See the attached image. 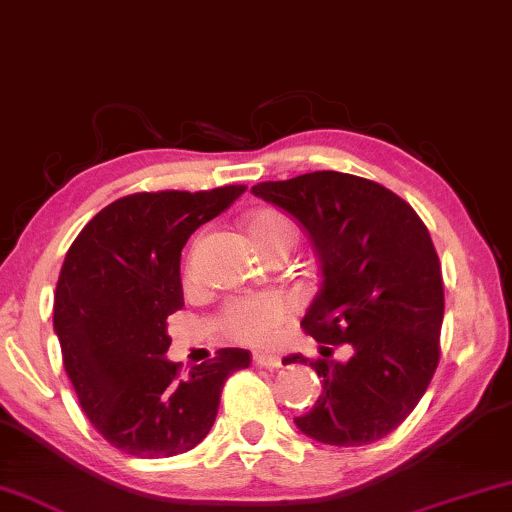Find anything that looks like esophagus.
<instances>
[{"mask_svg": "<svg viewBox=\"0 0 512 512\" xmlns=\"http://www.w3.org/2000/svg\"><path fill=\"white\" fill-rule=\"evenodd\" d=\"M254 362L258 367H265V369L281 367V358H279V355H272V353H254Z\"/></svg>", "mask_w": 512, "mask_h": 512, "instance_id": "esophagus-1", "label": "esophagus"}]
</instances>
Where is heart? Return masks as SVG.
Returning <instances> with one entry per match:
<instances>
[{"label":"heart","instance_id":"obj_1","mask_svg":"<svg viewBox=\"0 0 512 512\" xmlns=\"http://www.w3.org/2000/svg\"><path fill=\"white\" fill-rule=\"evenodd\" d=\"M247 233L254 247L265 251L286 247L291 249L298 238L293 221L277 210H258L247 219ZM293 314L291 300L279 293L240 298L228 302L219 318L221 330L233 342L249 346H268L277 339L281 325Z\"/></svg>","mask_w":512,"mask_h":512}]
</instances>
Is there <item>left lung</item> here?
<instances>
[{"instance_id":"1","label":"left lung","mask_w":512,"mask_h":512,"mask_svg":"<svg viewBox=\"0 0 512 512\" xmlns=\"http://www.w3.org/2000/svg\"><path fill=\"white\" fill-rule=\"evenodd\" d=\"M251 194L298 219L321 268L302 328L323 358L284 362L309 365L323 392L295 425L328 446L383 439L416 409L439 365L443 279L427 226L390 189L337 170L261 182ZM342 343L352 358L332 361Z\"/></svg>"}]
</instances>
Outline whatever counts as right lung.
<instances>
[{
  "mask_svg": "<svg viewBox=\"0 0 512 512\" xmlns=\"http://www.w3.org/2000/svg\"><path fill=\"white\" fill-rule=\"evenodd\" d=\"M244 189L124 196L66 251L53 311L64 369L96 432L122 453L152 459L198 446L226 379L249 367L244 348H221L187 376L166 358V318L184 307L182 247Z\"/></svg>",
  "mask_w": 512,
  "mask_h": 512,
  "instance_id": "right-lung-1",
  "label": "right lung"
}]
</instances>
